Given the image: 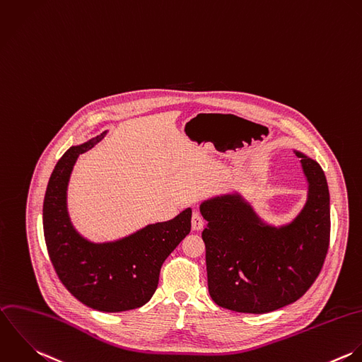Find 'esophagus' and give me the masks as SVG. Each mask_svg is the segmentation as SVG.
<instances>
[{"instance_id":"34e87169","label":"esophagus","mask_w":362,"mask_h":362,"mask_svg":"<svg viewBox=\"0 0 362 362\" xmlns=\"http://www.w3.org/2000/svg\"><path fill=\"white\" fill-rule=\"evenodd\" d=\"M191 223H192L194 230H202L204 226H205V219L202 218V215L199 212H194Z\"/></svg>"}]
</instances>
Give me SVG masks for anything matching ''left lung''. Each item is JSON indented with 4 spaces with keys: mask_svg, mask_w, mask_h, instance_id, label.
I'll list each match as a JSON object with an SVG mask.
<instances>
[{
    "mask_svg": "<svg viewBox=\"0 0 362 362\" xmlns=\"http://www.w3.org/2000/svg\"><path fill=\"white\" fill-rule=\"evenodd\" d=\"M300 158L308 201L289 225L264 223L239 194L201 205L208 221V288L214 302L240 313H268L296 302L319 276L330 243V197L322 167Z\"/></svg>",
    "mask_w": 362,
    "mask_h": 362,
    "instance_id": "obj_1",
    "label": "left lung"
}]
</instances>
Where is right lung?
Returning <instances> with one entry per match:
<instances>
[{"instance_id":"obj_1","label":"right lung","mask_w":362,"mask_h":362,"mask_svg":"<svg viewBox=\"0 0 362 362\" xmlns=\"http://www.w3.org/2000/svg\"><path fill=\"white\" fill-rule=\"evenodd\" d=\"M105 133L71 146L57 161L43 201V233L53 268L76 299L95 310L123 312L150 300L163 262L191 230L192 211L188 208L121 240L91 243L81 238L67 214V184L78 156Z\"/></svg>"}]
</instances>
